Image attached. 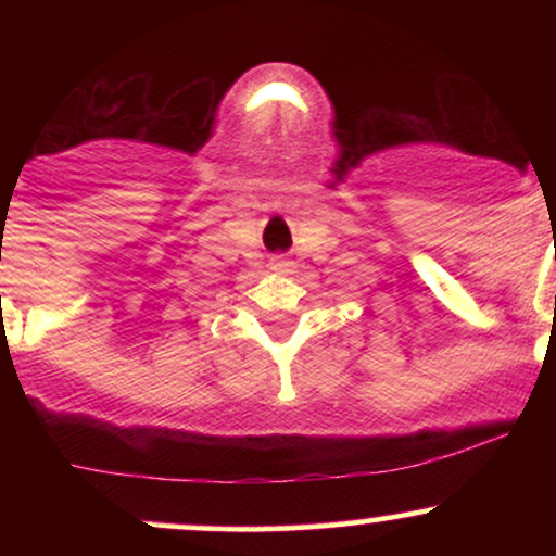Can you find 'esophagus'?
<instances>
[{"mask_svg":"<svg viewBox=\"0 0 556 556\" xmlns=\"http://www.w3.org/2000/svg\"><path fill=\"white\" fill-rule=\"evenodd\" d=\"M292 266H295V264H292V261L287 256H274L271 258V269L279 271V274H290Z\"/></svg>","mask_w":556,"mask_h":556,"instance_id":"esophagus-1","label":"esophagus"}]
</instances>
